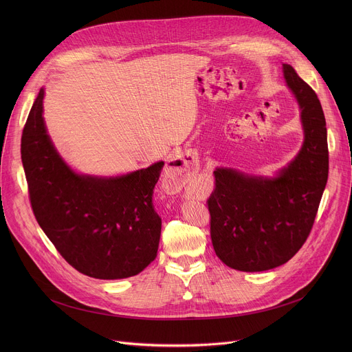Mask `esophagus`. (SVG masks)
<instances>
[{"label": "esophagus", "mask_w": 352, "mask_h": 352, "mask_svg": "<svg viewBox=\"0 0 352 352\" xmlns=\"http://www.w3.org/2000/svg\"><path fill=\"white\" fill-rule=\"evenodd\" d=\"M193 156L189 153L174 156L167 162V170L164 174V184L167 188H182L189 178L190 167L193 166Z\"/></svg>", "instance_id": "1"}]
</instances>
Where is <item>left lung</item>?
Returning <instances> with one entry per match:
<instances>
[{
  "label": "left lung",
  "instance_id": "left-lung-1",
  "mask_svg": "<svg viewBox=\"0 0 352 352\" xmlns=\"http://www.w3.org/2000/svg\"><path fill=\"white\" fill-rule=\"evenodd\" d=\"M287 85L300 107L305 140L277 178L217 168L208 199L210 236L219 259L241 272L287 263L308 239L329 175L327 129L315 90L283 64Z\"/></svg>",
  "mask_w": 352,
  "mask_h": 352
}]
</instances>
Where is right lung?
Returning a JSON list of instances; mask_svg holds the SVG:
<instances>
[{
    "mask_svg": "<svg viewBox=\"0 0 352 352\" xmlns=\"http://www.w3.org/2000/svg\"><path fill=\"white\" fill-rule=\"evenodd\" d=\"M43 98L40 89L21 140L38 226L82 274L100 280L139 274L157 256L162 217L153 205V190L164 163L117 178L75 174L47 135Z\"/></svg>",
    "mask_w": 352,
    "mask_h": 352,
    "instance_id": "obj_1",
    "label": "right lung"
}]
</instances>
